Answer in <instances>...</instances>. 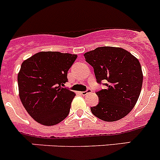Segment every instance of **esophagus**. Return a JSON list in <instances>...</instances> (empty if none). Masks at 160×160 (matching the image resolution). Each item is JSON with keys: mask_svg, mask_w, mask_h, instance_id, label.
I'll list each match as a JSON object with an SVG mask.
<instances>
[{"mask_svg": "<svg viewBox=\"0 0 160 160\" xmlns=\"http://www.w3.org/2000/svg\"><path fill=\"white\" fill-rule=\"evenodd\" d=\"M91 92V90H90V89H88V90H86V91H82L81 92V94H82V95H87V94H89V93H90Z\"/></svg>", "mask_w": 160, "mask_h": 160, "instance_id": "esophagus-1", "label": "esophagus"}]
</instances>
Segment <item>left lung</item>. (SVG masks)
<instances>
[{"label": "left lung", "mask_w": 160, "mask_h": 160, "mask_svg": "<svg viewBox=\"0 0 160 160\" xmlns=\"http://www.w3.org/2000/svg\"><path fill=\"white\" fill-rule=\"evenodd\" d=\"M94 68L98 83L106 80V89L96 92L99 102L90 107L94 116L114 122L128 115L136 104L142 85V67L138 59L119 47L102 46L84 53Z\"/></svg>", "instance_id": "1"}]
</instances>
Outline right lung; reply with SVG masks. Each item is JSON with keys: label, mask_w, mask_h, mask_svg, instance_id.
I'll return each mask as SVG.
<instances>
[{"label": "right lung", "mask_w": 160, "mask_h": 160, "mask_svg": "<svg viewBox=\"0 0 160 160\" xmlns=\"http://www.w3.org/2000/svg\"><path fill=\"white\" fill-rule=\"evenodd\" d=\"M76 54L39 52L22 62L18 75L19 96L29 114L45 126L68 116L75 93L62 87Z\"/></svg>", "instance_id": "obj_1"}]
</instances>
